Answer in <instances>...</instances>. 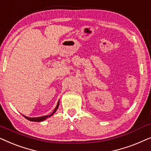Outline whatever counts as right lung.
<instances>
[{
	"label": "right lung",
	"instance_id": "right-lung-1",
	"mask_svg": "<svg viewBox=\"0 0 151 151\" xmlns=\"http://www.w3.org/2000/svg\"><path fill=\"white\" fill-rule=\"evenodd\" d=\"M58 106H59V101L58 102V104H57V106L56 107H55L54 111H53V112L51 113V114L49 115H45V116H42V117H27V116H24V115H23V116L25 117L26 119H27L29 121H32V122H42V121H44L45 119H46L48 118V117H51V115H52L53 113H54L55 111H57L58 108Z\"/></svg>",
	"mask_w": 151,
	"mask_h": 151
}]
</instances>
